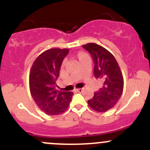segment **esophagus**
I'll list each match as a JSON object with an SVG mask.
<instances>
[{"mask_svg": "<svg viewBox=\"0 0 150 150\" xmlns=\"http://www.w3.org/2000/svg\"><path fill=\"white\" fill-rule=\"evenodd\" d=\"M83 90V88H77V89H75V91H76L77 92H79V93L82 92Z\"/></svg>", "mask_w": 150, "mask_h": 150, "instance_id": "obj_1", "label": "esophagus"}]
</instances>
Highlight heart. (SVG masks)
Segmentation results:
<instances>
[{"instance_id": "obj_1", "label": "heart", "mask_w": 150, "mask_h": 150, "mask_svg": "<svg viewBox=\"0 0 150 150\" xmlns=\"http://www.w3.org/2000/svg\"><path fill=\"white\" fill-rule=\"evenodd\" d=\"M88 57V55L87 54H86V53H84V52H80L79 54H78V57H79L80 61H81L83 59L86 58V57Z\"/></svg>"}]
</instances>
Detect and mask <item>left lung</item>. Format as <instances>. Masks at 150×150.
I'll use <instances>...</instances> for the list:
<instances>
[{
    "instance_id": "left-lung-1",
    "label": "left lung",
    "mask_w": 150,
    "mask_h": 150,
    "mask_svg": "<svg viewBox=\"0 0 150 150\" xmlns=\"http://www.w3.org/2000/svg\"><path fill=\"white\" fill-rule=\"evenodd\" d=\"M83 47L92 56L94 76L103 81L102 88L95 92L88 104L92 110L105 112L115 106L121 96L124 85L122 72L114 56L104 47L94 43Z\"/></svg>"
}]
</instances>
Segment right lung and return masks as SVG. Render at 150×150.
I'll return each mask as SVG.
<instances>
[{
  "label": "right lung",
  "instance_id": "right-lung-1",
  "mask_svg": "<svg viewBox=\"0 0 150 150\" xmlns=\"http://www.w3.org/2000/svg\"><path fill=\"white\" fill-rule=\"evenodd\" d=\"M68 52V48L46 50L35 59L30 69L29 84L32 97L38 107L49 115L66 111L73 95L72 92L56 88L62 63Z\"/></svg>",
  "mask_w": 150,
  "mask_h": 150
}]
</instances>
